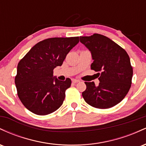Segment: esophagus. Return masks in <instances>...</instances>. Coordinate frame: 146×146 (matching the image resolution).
Masks as SVG:
<instances>
[{"mask_svg":"<svg viewBox=\"0 0 146 146\" xmlns=\"http://www.w3.org/2000/svg\"><path fill=\"white\" fill-rule=\"evenodd\" d=\"M72 82H73V83H78L80 82V80H76V79H73V80H72Z\"/></svg>","mask_w":146,"mask_h":146,"instance_id":"34e87169","label":"esophagus"}]
</instances>
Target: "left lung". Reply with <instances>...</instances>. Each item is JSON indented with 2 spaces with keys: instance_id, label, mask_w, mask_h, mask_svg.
Returning <instances> with one entry per match:
<instances>
[{
  "instance_id": "obj_1",
  "label": "left lung",
  "mask_w": 146,
  "mask_h": 146,
  "mask_svg": "<svg viewBox=\"0 0 146 146\" xmlns=\"http://www.w3.org/2000/svg\"><path fill=\"white\" fill-rule=\"evenodd\" d=\"M80 40L91 53V69L100 72L98 86L93 82H85L83 98L95 108H111L123 100L131 86L133 71L128 53L110 38L98 33L80 36Z\"/></svg>"
}]
</instances>
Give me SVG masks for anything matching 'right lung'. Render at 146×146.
<instances>
[{
    "label": "right lung",
    "instance_id": "right-lung-1",
    "mask_svg": "<svg viewBox=\"0 0 146 146\" xmlns=\"http://www.w3.org/2000/svg\"><path fill=\"white\" fill-rule=\"evenodd\" d=\"M78 42L79 37L48 38L35 44L19 62L15 84L18 98L29 111L46 115L62 104L71 80H58L53 71Z\"/></svg>",
    "mask_w": 146,
    "mask_h": 146
}]
</instances>
